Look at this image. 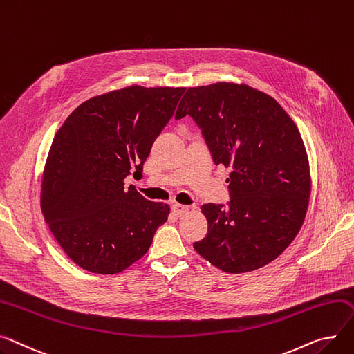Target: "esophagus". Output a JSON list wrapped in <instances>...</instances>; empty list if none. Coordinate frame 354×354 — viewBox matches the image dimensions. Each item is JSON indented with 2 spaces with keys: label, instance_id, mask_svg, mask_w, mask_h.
<instances>
[{
  "label": "esophagus",
  "instance_id": "obj_1",
  "mask_svg": "<svg viewBox=\"0 0 354 354\" xmlns=\"http://www.w3.org/2000/svg\"><path fill=\"white\" fill-rule=\"evenodd\" d=\"M172 212L178 218H180V216L186 215L187 212H189V206H185V205H180V203H174L172 205Z\"/></svg>",
  "mask_w": 354,
  "mask_h": 354
}]
</instances>
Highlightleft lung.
Segmentation results:
<instances>
[{"instance_id": "1", "label": "left lung", "mask_w": 354, "mask_h": 354, "mask_svg": "<svg viewBox=\"0 0 354 354\" xmlns=\"http://www.w3.org/2000/svg\"><path fill=\"white\" fill-rule=\"evenodd\" d=\"M191 115L215 165L232 168L227 206L206 203L195 250L226 273L273 262L293 242L310 198V168L296 124L276 100L245 84L189 88L175 118Z\"/></svg>"}]
</instances>
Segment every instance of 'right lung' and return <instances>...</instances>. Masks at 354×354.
Masks as SVG:
<instances>
[{"instance_id": "1", "label": "right lung", "mask_w": 354, "mask_h": 354, "mask_svg": "<svg viewBox=\"0 0 354 354\" xmlns=\"http://www.w3.org/2000/svg\"><path fill=\"white\" fill-rule=\"evenodd\" d=\"M186 88L139 85L82 102L54 136L41 183V210L54 238L80 268L125 270L152 245L169 206L124 179L144 169L153 140Z\"/></svg>"}]
</instances>
